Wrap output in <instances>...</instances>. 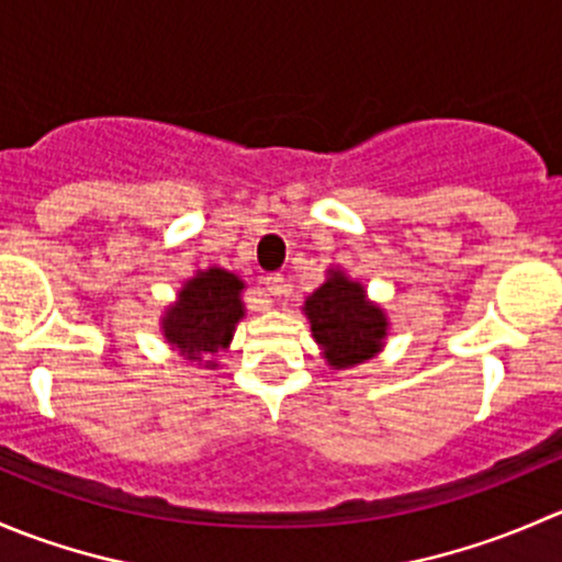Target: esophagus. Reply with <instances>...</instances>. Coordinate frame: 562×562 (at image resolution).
Returning <instances> with one entry per match:
<instances>
[{"mask_svg":"<svg viewBox=\"0 0 562 562\" xmlns=\"http://www.w3.org/2000/svg\"><path fill=\"white\" fill-rule=\"evenodd\" d=\"M263 285H266V291H269V296H282V293L288 291V285H285V277L282 274H269V277H263Z\"/></svg>","mask_w":562,"mask_h":562,"instance_id":"esophagus-1","label":"esophagus"}]
</instances>
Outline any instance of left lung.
<instances>
[{
  "label": "left lung",
  "mask_w": 562,
  "mask_h": 562,
  "mask_svg": "<svg viewBox=\"0 0 562 562\" xmlns=\"http://www.w3.org/2000/svg\"><path fill=\"white\" fill-rule=\"evenodd\" d=\"M302 310L331 370H348L381 353L389 317L345 271L328 269L326 282L307 296Z\"/></svg>",
  "instance_id": "1"
}]
</instances>
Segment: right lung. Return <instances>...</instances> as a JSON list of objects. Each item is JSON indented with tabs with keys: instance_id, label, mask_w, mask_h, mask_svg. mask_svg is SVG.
Instances as JSON below:
<instances>
[{
	"instance_id": "1",
	"label": "right lung",
	"mask_w": 562,
	"mask_h": 562,
	"mask_svg": "<svg viewBox=\"0 0 562 562\" xmlns=\"http://www.w3.org/2000/svg\"><path fill=\"white\" fill-rule=\"evenodd\" d=\"M245 282L212 266L181 285L179 296L162 315V334L187 361H206L231 345L236 323L245 317ZM206 367H217L206 361Z\"/></svg>"
}]
</instances>
